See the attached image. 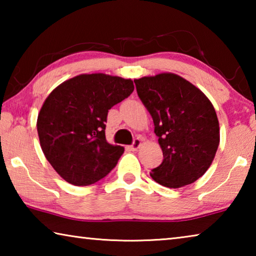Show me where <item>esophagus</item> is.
<instances>
[{
  "label": "esophagus",
  "mask_w": 256,
  "mask_h": 256,
  "mask_svg": "<svg viewBox=\"0 0 256 256\" xmlns=\"http://www.w3.org/2000/svg\"><path fill=\"white\" fill-rule=\"evenodd\" d=\"M141 144H142V142H141L140 138H134L133 144H132L131 146H130L128 148L131 149L132 151H136V150H138V148H140V146H141Z\"/></svg>",
  "instance_id": "1"
}]
</instances>
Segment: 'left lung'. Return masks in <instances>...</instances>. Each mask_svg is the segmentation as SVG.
<instances>
[{
	"label": "left lung",
	"mask_w": 256,
	"mask_h": 256,
	"mask_svg": "<svg viewBox=\"0 0 256 256\" xmlns=\"http://www.w3.org/2000/svg\"><path fill=\"white\" fill-rule=\"evenodd\" d=\"M134 84L154 120L164 154L150 176L170 188L194 183L210 167L219 146L214 105L200 89L174 73L144 76Z\"/></svg>",
	"instance_id": "left-lung-1"
}]
</instances>
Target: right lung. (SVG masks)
Segmentation results:
<instances>
[{"label":"right lung","instance_id":"obj_1","mask_svg":"<svg viewBox=\"0 0 256 256\" xmlns=\"http://www.w3.org/2000/svg\"><path fill=\"white\" fill-rule=\"evenodd\" d=\"M133 90L131 79L94 73L64 81L46 98L37 118L40 146L68 183L94 184L116 166L124 148L107 142V114Z\"/></svg>","mask_w":256,"mask_h":256}]
</instances>
